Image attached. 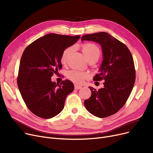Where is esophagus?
I'll list each match as a JSON object with an SVG mask.
<instances>
[{
    "instance_id": "esophagus-1",
    "label": "esophagus",
    "mask_w": 153,
    "mask_h": 153,
    "mask_svg": "<svg viewBox=\"0 0 153 153\" xmlns=\"http://www.w3.org/2000/svg\"><path fill=\"white\" fill-rule=\"evenodd\" d=\"M74 88H75V89H76V90L81 89L82 88V86H80V85H74Z\"/></svg>"
}]
</instances>
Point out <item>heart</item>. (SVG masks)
Returning a JSON list of instances; mask_svg holds the SVG:
<instances>
[{
	"label": "heart",
	"mask_w": 153,
	"mask_h": 153,
	"mask_svg": "<svg viewBox=\"0 0 153 153\" xmlns=\"http://www.w3.org/2000/svg\"><path fill=\"white\" fill-rule=\"evenodd\" d=\"M72 50H73V47L70 46L63 51L61 57V61L62 63L66 62ZM82 51L87 59L91 58H96L98 59L100 57V50L99 46L94 43H87L84 44L82 45ZM88 76L89 75L87 72L77 69L70 70L66 74L67 77L70 81L76 84H82Z\"/></svg>",
	"instance_id": "heart-1"
}]
</instances>
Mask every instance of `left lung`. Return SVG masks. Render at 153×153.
Masks as SVG:
<instances>
[{
  "label": "left lung",
  "instance_id": "1",
  "mask_svg": "<svg viewBox=\"0 0 153 153\" xmlns=\"http://www.w3.org/2000/svg\"><path fill=\"white\" fill-rule=\"evenodd\" d=\"M81 40L101 45L103 59L94 81H105L99 91L89 87L91 96L84 101V105L95 117H108L123 107L132 91L136 79L133 56L124 43L106 32L85 35Z\"/></svg>",
  "mask_w": 153,
  "mask_h": 153
}]
</instances>
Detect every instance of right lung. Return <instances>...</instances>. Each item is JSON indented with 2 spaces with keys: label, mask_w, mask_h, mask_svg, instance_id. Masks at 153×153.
I'll return each mask as SVG.
<instances>
[{
  "label": "right lung",
  "mask_w": 153,
  "mask_h": 153,
  "mask_svg": "<svg viewBox=\"0 0 153 153\" xmlns=\"http://www.w3.org/2000/svg\"><path fill=\"white\" fill-rule=\"evenodd\" d=\"M79 38L80 35L50 33L36 39L24 50L17 84L23 101L35 115L51 118L64 108L67 95L74 90V84L69 80L56 84L51 77L62 68L63 51Z\"/></svg>",
  "instance_id": "1"
}]
</instances>
